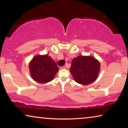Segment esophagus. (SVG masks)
Returning <instances> with one entry per match:
<instances>
[{
	"label": "esophagus",
	"mask_w": 128,
	"mask_h": 128,
	"mask_svg": "<svg viewBox=\"0 0 128 128\" xmlns=\"http://www.w3.org/2000/svg\"><path fill=\"white\" fill-rule=\"evenodd\" d=\"M66 67H67V66H62V67H60V69H64V68H66Z\"/></svg>",
	"instance_id": "obj_1"
}]
</instances>
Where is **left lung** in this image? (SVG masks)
<instances>
[{
  "mask_svg": "<svg viewBox=\"0 0 128 128\" xmlns=\"http://www.w3.org/2000/svg\"><path fill=\"white\" fill-rule=\"evenodd\" d=\"M100 64L92 56H78L71 62L70 72L78 84L88 85L98 78Z\"/></svg>",
  "mask_w": 128,
  "mask_h": 128,
  "instance_id": "8db88e82",
  "label": "left lung"
}]
</instances>
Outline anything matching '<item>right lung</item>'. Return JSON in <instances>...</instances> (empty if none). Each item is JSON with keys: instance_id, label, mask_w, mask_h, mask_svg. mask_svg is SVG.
I'll return each instance as SVG.
<instances>
[{"instance_id": "obj_1", "label": "right lung", "mask_w": 128, "mask_h": 128, "mask_svg": "<svg viewBox=\"0 0 128 128\" xmlns=\"http://www.w3.org/2000/svg\"><path fill=\"white\" fill-rule=\"evenodd\" d=\"M29 68L32 78L42 84L52 81L59 70L56 63L47 54L35 56L30 61Z\"/></svg>"}]
</instances>
